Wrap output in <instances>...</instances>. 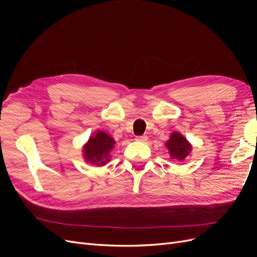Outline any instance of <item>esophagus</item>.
I'll return each instance as SVG.
<instances>
[{
    "label": "esophagus",
    "mask_w": 257,
    "mask_h": 257,
    "mask_svg": "<svg viewBox=\"0 0 257 257\" xmlns=\"http://www.w3.org/2000/svg\"><path fill=\"white\" fill-rule=\"evenodd\" d=\"M136 141L141 142V143H146L148 141V137L147 136H137Z\"/></svg>",
    "instance_id": "1"
}]
</instances>
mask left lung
<instances>
[{
	"instance_id": "obj_1",
	"label": "left lung",
	"mask_w": 257,
	"mask_h": 257,
	"mask_svg": "<svg viewBox=\"0 0 257 257\" xmlns=\"http://www.w3.org/2000/svg\"><path fill=\"white\" fill-rule=\"evenodd\" d=\"M165 147L167 148L170 159H176L181 162L190 157L192 152V145L179 132H173L170 134L169 139L165 143Z\"/></svg>"
}]
</instances>
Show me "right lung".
<instances>
[{"label":"right lung","instance_id":"1","mask_svg":"<svg viewBox=\"0 0 257 257\" xmlns=\"http://www.w3.org/2000/svg\"><path fill=\"white\" fill-rule=\"evenodd\" d=\"M115 145L114 138L104 131H97L91 135L82 147V157L91 165L104 166L111 158V151Z\"/></svg>","mask_w":257,"mask_h":257}]
</instances>
